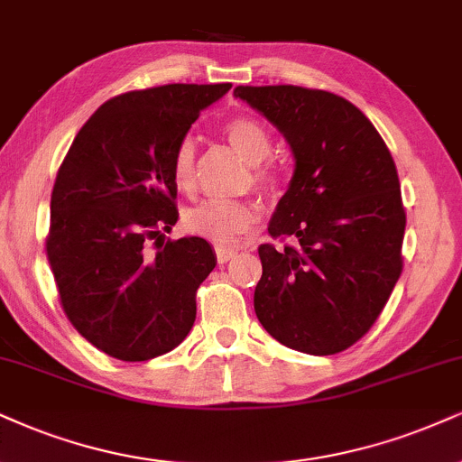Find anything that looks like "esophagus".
I'll return each mask as SVG.
<instances>
[{
    "instance_id": "34e87169",
    "label": "esophagus",
    "mask_w": 462,
    "mask_h": 462,
    "mask_svg": "<svg viewBox=\"0 0 462 462\" xmlns=\"http://www.w3.org/2000/svg\"><path fill=\"white\" fill-rule=\"evenodd\" d=\"M237 254V248H231V246H216V259H218V263H226V261H231L233 257Z\"/></svg>"
}]
</instances>
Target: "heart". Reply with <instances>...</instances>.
I'll use <instances>...</instances> for the list:
<instances>
[{
	"instance_id": "b5f03b06",
	"label": "heart",
	"mask_w": 462,
	"mask_h": 462,
	"mask_svg": "<svg viewBox=\"0 0 462 462\" xmlns=\"http://www.w3.org/2000/svg\"><path fill=\"white\" fill-rule=\"evenodd\" d=\"M226 141L244 161L254 164L253 186L265 195H274L282 184V173L274 162H263L272 150V136L259 119L236 116L222 126ZM169 171L173 184L181 192H190L197 181V143L192 136L178 141L171 153ZM259 208L246 199H203L184 212V226L195 236L216 244H233L253 229Z\"/></svg>"
}]
</instances>
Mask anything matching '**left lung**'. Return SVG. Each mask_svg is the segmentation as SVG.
<instances>
[{
  "mask_svg": "<svg viewBox=\"0 0 462 462\" xmlns=\"http://www.w3.org/2000/svg\"><path fill=\"white\" fill-rule=\"evenodd\" d=\"M291 145L295 171L270 236L254 312L278 343L334 356L374 326L402 272L407 216L394 158L370 119L323 89L236 88Z\"/></svg>",
  "mask_w": 462,
  "mask_h": 462,
  "instance_id": "left-lung-1",
  "label": "left lung"
}]
</instances>
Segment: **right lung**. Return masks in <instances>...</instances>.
Returning <instances> with one entry per match:
<instances>
[{
	"mask_svg": "<svg viewBox=\"0 0 462 462\" xmlns=\"http://www.w3.org/2000/svg\"><path fill=\"white\" fill-rule=\"evenodd\" d=\"M229 89L171 83L119 94L83 124L57 171L47 259L66 317L106 356L152 360L195 323L197 289L216 259L203 237L162 236L178 222L169 161Z\"/></svg>",
	"mask_w": 462,
	"mask_h": 462,
	"instance_id": "obj_1",
	"label": "right lung"
}]
</instances>
